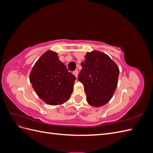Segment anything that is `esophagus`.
<instances>
[{
  "label": "esophagus",
  "mask_w": 153,
  "mask_h": 153,
  "mask_svg": "<svg viewBox=\"0 0 153 153\" xmlns=\"http://www.w3.org/2000/svg\"><path fill=\"white\" fill-rule=\"evenodd\" d=\"M73 75L77 78L78 75V69H76V70H75L73 72Z\"/></svg>",
  "instance_id": "34e87169"
}]
</instances>
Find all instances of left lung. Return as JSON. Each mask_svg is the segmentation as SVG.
Returning <instances> with one entry per match:
<instances>
[{
	"instance_id": "8db88e82",
	"label": "left lung",
	"mask_w": 153,
	"mask_h": 153,
	"mask_svg": "<svg viewBox=\"0 0 153 153\" xmlns=\"http://www.w3.org/2000/svg\"><path fill=\"white\" fill-rule=\"evenodd\" d=\"M78 74V80L84 86L87 101L98 107L112 98L117 85L119 69L108 55L94 51L87 53Z\"/></svg>"
}]
</instances>
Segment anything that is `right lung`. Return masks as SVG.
Returning a JSON list of instances; mask_svg holds the SVG:
<instances>
[{"label":"right lung","instance_id":"right-lung-1","mask_svg":"<svg viewBox=\"0 0 153 153\" xmlns=\"http://www.w3.org/2000/svg\"><path fill=\"white\" fill-rule=\"evenodd\" d=\"M75 75L59 61L58 55L48 51L32 68L30 82L36 94L50 105H61L70 97Z\"/></svg>","mask_w":153,"mask_h":153}]
</instances>
